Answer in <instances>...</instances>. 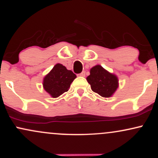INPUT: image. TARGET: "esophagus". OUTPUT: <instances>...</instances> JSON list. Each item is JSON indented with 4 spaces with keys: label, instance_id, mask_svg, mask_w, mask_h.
<instances>
[{
    "label": "esophagus",
    "instance_id": "obj_1",
    "mask_svg": "<svg viewBox=\"0 0 158 158\" xmlns=\"http://www.w3.org/2000/svg\"><path fill=\"white\" fill-rule=\"evenodd\" d=\"M78 76H79V77H84L85 76V71H82L81 73L78 74Z\"/></svg>",
    "mask_w": 158,
    "mask_h": 158
}]
</instances>
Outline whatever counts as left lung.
Instances as JSON below:
<instances>
[{"mask_svg": "<svg viewBox=\"0 0 158 158\" xmlns=\"http://www.w3.org/2000/svg\"><path fill=\"white\" fill-rule=\"evenodd\" d=\"M87 81L92 90L102 97H110L118 88V78L107 71L101 65H96L90 69Z\"/></svg>", "mask_w": 158, "mask_h": 158, "instance_id": "obj_1", "label": "left lung"}]
</instances>
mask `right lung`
<instances>
[{"mask_svg":"<svg viewBox=\"0 0 158 158\" xmlns=\"http://www.w3.org/2000/svg\"><path fill=\"white\" fill-rule=\"evenodd\" d=\"M77 78L71 70L61 64H56L43 80L44 89L52 98H56L69 90L70 84Z\"/></svg>","mask_w":158,"mask_h":158,"instance_id":"add662e5","label":"right lung"}]
</instances>
